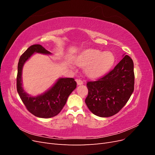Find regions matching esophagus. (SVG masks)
Masks as SVG:
<instances>
[{
    "label": "esophagus",
    "instance_id": "esophagus-1",
    "mask_svg": "<svg viewBox=\"0 0 155 155\" xmlns=\"http://www.w3.org/2000/svg\"><path fill=\"white\" fill-rule=\"evenodd\" d=\"M76 82H77V84H78V85H83V81L80 79H76Z\"/></svg>",
    "mask_w": 155,
    "mask_h": 155
}]
</instances>
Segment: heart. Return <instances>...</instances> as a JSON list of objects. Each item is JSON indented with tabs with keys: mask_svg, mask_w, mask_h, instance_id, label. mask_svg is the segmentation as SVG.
<instances>
[{
	"mask_svg": "<svg viewBox=\"0 0 155 155\" xmlns=\"http://www.w3.org/2000/svg\"><path fill=\"white\" fill-rule=\"evenodd\" d=\"M114 61V56L111 51L103 52L100 50L88 49L78 55L76 63L79 66H87L85 72L91 78L100 76L110 68Z\"/></svg>",
	"mask_w": 155,
	"mask_h": 155,
	"instance_id": "heart-1",
	"label": "heart"
}]
</instances>
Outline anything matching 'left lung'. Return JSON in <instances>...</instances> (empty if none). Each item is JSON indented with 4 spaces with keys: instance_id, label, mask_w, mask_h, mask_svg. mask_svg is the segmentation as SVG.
Instances as JSON below:
<instances>
[{
    "instance_id": "1",
    "label": "left lung",
    "mask_w": 155,
    "mask_h": 155,
    "mask_svg": "<svg viewBox=\"0 0 155 155\" xmlns=\"http://www.w3.org/2000/svg\"><path fill=\"white\" fill-rule=\"evenodd\" d=\"M134 73L132 59L125 55L105 76L88 81L87 107L94 114L110 117L122 109L134 91Z\"/></svg>"
}]
</instances>
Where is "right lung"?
I'll use <instances>...</instances> for the list:
<instances>
[{
  "label": "right lung",
  "instance_id": "1",
  "mask_svg": "<svg viewBox=\"0 0 155 155\" xmlns=\"http://www.w3.org/2000/svg\"><path fill=\"white\" fill-rule=\"evenodd\" d=\"M50 54L40 45L30 46L18 61L17 76V90L22 101L30 113L39 118H48L58 115L66 104L68 97L76 88L74 78H60L50 90L37 97H31L22 87V69L25 63L35 53Z\"/></svg>",
  "mask_w": 155,
  "mask_h": 155
}]
</instances>
